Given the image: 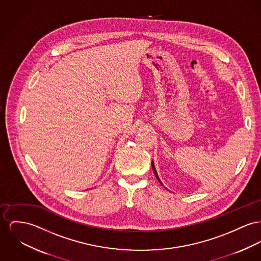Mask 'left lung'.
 <instances>
[{"label": "left lung", "mask_w": 261, "mask_h": 261, "mask_svg": "<svg viewBox=\"0 0 261 261\" xmlns=\"http://www.w3.org/2000/svg\"><path fill=\"white\" fill-rule=\"evenodd\" d=\"M151 166H152V170H153V172H154V175H155L157 180H158V181L160 182V184L162 185V183H161V181H160V179H159V177H158V175H157L156 170H155V167H154V164H153V161L151 162Z\"/></svg>", "instance_id": "8db88e82"}]
</instances>
